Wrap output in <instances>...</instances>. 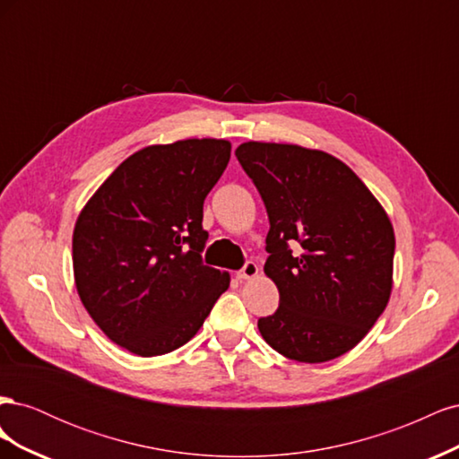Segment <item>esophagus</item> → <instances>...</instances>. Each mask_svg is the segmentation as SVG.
Masks as SVG:
<instances>
[{
    "label": "esophagus",
    "instance_id": "obj_1",
    "mask_svg": "<svg viewBox=\"0 0 459 459\" xmlns=\"http://www.w3.org/2000/svg\"><path fill=\"white\" fill-rule=\"evenodd\" d=\"M258 275V266L255 262H247L245 266H243V270H239L238 272V277L241 281H245V280H253V277H256Z\"/></svg>",
    "mask_w": 459,
    "mask_h": 459
}]
</instances>
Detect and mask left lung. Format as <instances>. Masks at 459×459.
Listing matches in <instances>:
<instances>
[{
	"instance_id": "obj_1",
	"label": "left lung",
	"mask_w": 459,
	"mask_h": 459,
	"mask_svg": "<svg viewBox=\"0 0 459 459\" xmlns=\"http://www.w3.org/2000/svg\"><path fill=\"white\" fill-rule=\"evenodd\" d=\"M235 157L270 220L264 273L280 308L258 319L260 335L304 364L352 351L391 299L394 230L385 208L325 151L247 142Z\"/></svg>"
}]
</instances>
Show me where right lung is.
Returning a JSON list of instances; mask_svg holds the SVG:
<instances>
[{"label":"right lung","instance_id":"right-lung-1","mask_svg":"<svg viewBox=\"0 0 459 459\" xmlns=\"http://www.w3.org/2000/svg\"><path fill=\"white\" fill-rule=\"evenodd\" d=\"M231 157L228 140L149 145L82 208L74 283L105 335L132 354L172 352L195 337L230 273L204 266L203 203Z\"/></svg>","mask_w":459,"mask_h":459}]
</instances>
